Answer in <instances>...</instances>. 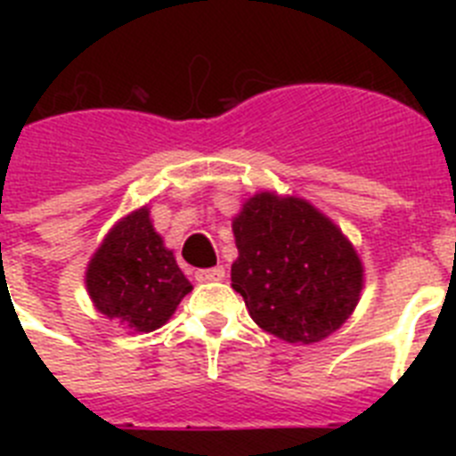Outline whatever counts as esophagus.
<instances>
[{"mask_svg": "<svg viewBox=\"0 0 456 456\" xmlns=\"http://www.w3.org/2000/svg\"><path fill=\"white\" fill-rule=\"evenodd\" d=\"M224 278H225L224 267L199 269V272H196V281H199V283H215V281H224Z\"/></svg>", "mask_w": 456, "mask_h": 456, "instance_id": "1", "label": "esophagus"}]
</instances>
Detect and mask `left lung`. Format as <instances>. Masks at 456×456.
<instances>
[{"instance_id": "1", "label": "left lung", "mask_w": 456, "mask_h": 456, "mask_svg": "<svg viewBox=\"0 0 456 456\" xmlns=\"http://www.w3.org/2000/svg\"><path fill=\"white\" fill-rule=\"evenodd\" d=\"M232 289L263 331L313 345L352 317L365 269L347 235L297 196L253 193L232 219Z\"/></svg>"}]
</instances>
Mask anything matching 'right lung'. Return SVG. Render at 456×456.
<instances>
[{"label": "right lung", "mask_w": 456, "mask_h": 456, "mask_svg": "<svg viewBox=\"0 0 456 456\" xmlns=\"http://www.w3.org/2000/svg\"><path fill=\"white\" fill-rule=\"evenodd\" d=\"M84 281L95 310L130 333L167 324L193 289L155 231L148 205L116 221L88 260Z\"/></svg>", "instance_id": "1"}]
</instances>
